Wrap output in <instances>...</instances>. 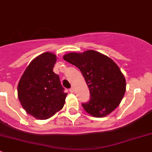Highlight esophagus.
I'll return each mask as SVG.
<instances>
[{
	"mask_svg": "<svg viewBox=\"0 0 152 152\" xmlns=\"http://www.w3.org/2000/svg\"><path fill=\"white\" fill-rule=\"evenodd\" d=\"M70 93H74V92H75V89H74V87H72L70 89Z\"/></svg>",
	"mask_w": 152,
	"mask_h": 152,
	"instance_id": "1",
	"label": "esophagus"
}]
</instances>
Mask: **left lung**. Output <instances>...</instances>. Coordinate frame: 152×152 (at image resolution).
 Masks as SVG:
<instances>
[{"mask_svg": "<svg viewBox=\"0 0 152 152\" xmlns=\"http://www.w3.org/2000/svg\"><path fill=\"white\" fill-rule=\"evenodd\" d=\"M63 59L80 70L89 87L90 99L82 104L90 115L102 118L114 111L126 92V79L117 64L93 50L66 53Z\"/></svg>", "mask_w": 152, "mask_h": 152, "instance_id": "8db88e82", "label": "left lung"}]
</instances>
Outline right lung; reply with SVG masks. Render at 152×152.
Instances as JSON below:
<instances>
[{
    "mask_svg": "<svg viewBox=\"0 0 152 152\" xmlns=\"http://www.w3.org/2000/svg\"><path fill=\"white\" fill-rule=\"evenodd\" d=\"M56 55L45 52L29 63L18 85V96L28 114L45 120L60 111L65 103L67 93L59 77L53 73Z\"/></svg>",
    "mask_w": 152,
    "mask_h": 152,
    "instance_id": "add662e5",
    "label": "right lung"
}]
</instances>
